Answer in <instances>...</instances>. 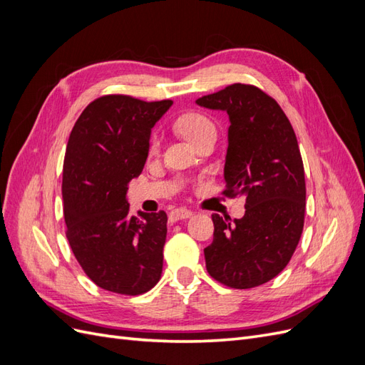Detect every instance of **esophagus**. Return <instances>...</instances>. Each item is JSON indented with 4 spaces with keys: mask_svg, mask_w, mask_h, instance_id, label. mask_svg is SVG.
<instances>
[{
    "mask_svg": "<svg viewBox=\"0 0 365 365\" xmlns=\"http://www.w3.org/2000/svg\"><path fill=\"white\" fill-rule=\"evenodd\" d=\"M190 216H192L190 210H187V208H175V210H172V212H170L169 219L172 220V222H176V220H182V219H187V217H190Z\"/></svg>",
    "mask_w": 365,
    "mask_h": 365,
    "instance_id": "34e87169",
    "label": "esophagus"
}]
</instances>
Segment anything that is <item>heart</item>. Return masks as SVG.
<instances>
[{
    "label": "heart",
    "instance_id": "heart-1",
    "mask_svg": "<svg viewBox=\"0 0 365 365\" xmlns=\"http://www.w3.org/2000/svg\"><path fill=\"white\" fill-rule=\"evenodd\" d=\"M178 129L181 134L192 143V145H195L197 140L207 135L208 132H215V125L202 114L189 113V114H184L178 120ZM157 148H158V138L152 137L150 150L152 152L157 150Z\"/></svg>",
    "mask_w": 365,
    "mask_h": 365
}]
</instances>
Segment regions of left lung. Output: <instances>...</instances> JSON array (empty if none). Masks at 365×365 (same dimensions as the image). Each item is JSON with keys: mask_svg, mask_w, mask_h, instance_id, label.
I'll return each instance as SVG.
<instances>
[{"mask_svg": "<svg viewBox=\"0 0 365 365\" xmlns=\"http://www.w3.org/2000/svg\"><path fill=\"white\" fill-rule=\"evenodd\" d=\"M196 105L228 114L224 193L245 197L244 217L212 216L205 267L230 288H254L284 269L302 237L306 184L295 132L279 103L252 85H230Z\"/></svg>", "mask_w": 365, "mask_h": 365, "instance_id": "1", "label": "left lung"}]
</instances>
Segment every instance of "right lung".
Listing matches in <instances>:
<instances>
[{
    "instance_id": "1",
    "label": "right lung",
    "mask_w": 365,
    "mask_h": 365,
    "mask_svg": "<svg viewBox=\"0 0 365 365\" xmlns=\"http://www.w3.org/2000/svg\"><path fill=\"white\" fill-rule=\"evenodd\" d=\"M172 105L103 96L83 109L70 134L62 180L67 239L105 291L138 295L161 277L168 215L132 216L126 190L145 168L152 128Z\"/></svg>"
}]
</instances>
